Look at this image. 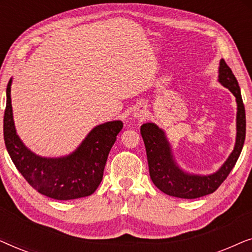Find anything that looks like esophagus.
Listing matches in <instances>:
<instances>
[{
  "mask_svg": "<svg viewBox=\"0 0 252 252\" xmlns=\"http://www.w3.org/2000/svg\"><path fill=\"white\" fill-rule=\"evenodd\" d=\"M147 112L148 111L146 106H137V108L134 109V117H136V118H142V117H146Z\"/></svg>",
  "mask_w": 252,
  "mask_h": 252,
  "instance_id": "34e87169",
  "label": "esophagus"
}]
</instances>
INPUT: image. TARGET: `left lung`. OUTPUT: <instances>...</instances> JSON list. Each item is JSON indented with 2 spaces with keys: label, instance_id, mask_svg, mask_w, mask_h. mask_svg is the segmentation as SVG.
I'll list each match as a JSON object with an SVG mask.
<instances>
[{
  "label": "left lung",
  "instance_id": "obj_1",
  "mask_svg": "<svg viewBox=\"0 0 252 252\" xmlns=\"http://www.w3.org/2000/svg\"><path fill=\"white\" fill-rule=\"evenodd\" d=\"M218 78L220 84L228 88L236 97L237 132L234 150L216 173L210 175L186 173L175 163L164 130L153 123L143 124L141 126V135L146 146L150 178L154 185L165 194L187 199L212 194L226 180L239 159L246 139V110L239 82L223 60L220 61Z\"/></svg>",
  "mask_w": 252,
  "mask_h": 252
}]
</instances>
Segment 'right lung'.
<instances>
[{
  "mask_svg": "<svg viewBox=\"0 0 252 252\" xmlns=\"http://www.w3.org/2000/svg\"><path fill=\"white\" fill-rule=\"evenodd\" d=\"M11 82L6 86L3 135L6 150L26 181L48 197L67 201L92 195L101 184L109 153L123 128L120 120L93 128L82 143L67 156L47 158L32 153L17 135L12 117Z\"/></svg>",
  "mask_w": 252,
  "mask_h": 252,
  "instance_id": "obj_1",
  "label": "right lung"
}]
</instances>
